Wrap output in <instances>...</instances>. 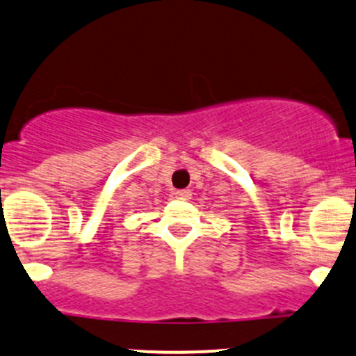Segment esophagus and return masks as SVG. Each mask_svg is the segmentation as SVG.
<instances>
[{"mask_svg": "<svg viewBox=\"0 0 356 356\" xmlns=\"http://www.w3.org/2000/svg\"><path fill=\"white\" fill-rule=\"evenodd\" d=\"M175 197H177L178 200H188L190 197H192V192H190V190H177V192H175Z\"/></svg>", "mask_w": 356, "mask_h": 356, "instance_id": "obj_1", "label": "esophagus"}]
</instances>
